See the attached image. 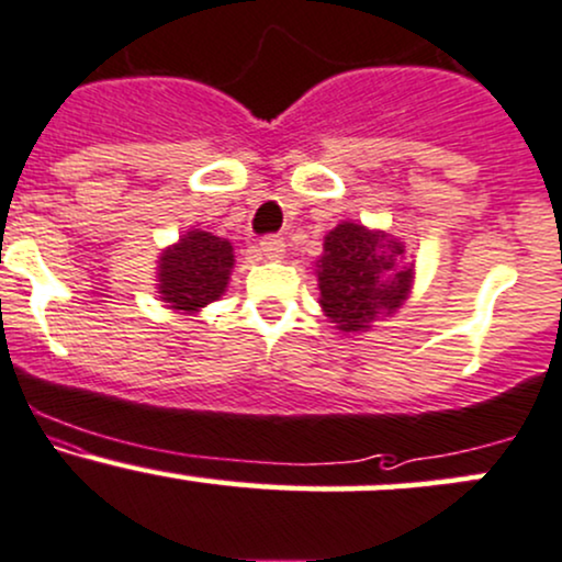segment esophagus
Masks as SVG:
<instances>
[{
  "label": "esophagus",
  "mask_w": 562,
  "mask_h": 562,
  "mask_svg": "<svg viewBox=\"0 0 562 562\" xmlns=\"http://www.w3.org/2000/svg\"><path fill=\"white\" fill-rule=\"evenodd\" d=\"M258 252H261L267 261H280V258L285 256V243H282L280 237H263L261 243H258Z\"/></svg>",
  "instance_id": "esophagus-1"
}]
</instances>
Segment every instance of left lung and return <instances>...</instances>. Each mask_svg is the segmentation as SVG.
<instances>
[{"mask_svg":"<svg viewBox=\"0 0 562 562\" xmlns=\"http://www.w3.org/2000/svg\"><path fill=\"white\" fill-rule=\"evenodd\" d=\"M314 277L325 317L344 336H357L403 310L413 293L416 267L394 234L341 221L325 234Z\"/></svg>","mask_w":562,"mask_h":562,"instance_id":"obj_1","label":"left lung"}]
</instances>
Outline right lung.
<instances>
[{"label": "right lung", "mask_w": 562, "mask_h": 562, "mask_svg": "<svg viewBox=\"0 0 562 562\" xmlns=\"http://www.w3.org/2000/svg\"><path fill=\"white\" fill-rule=\"evenodd\" d=\"M234 269V248L218 234L189 229L159 252L157 293L168 310L196 314L226 293Z\"/></svg>", "instance_id": "add662e5"}]
</instances>
